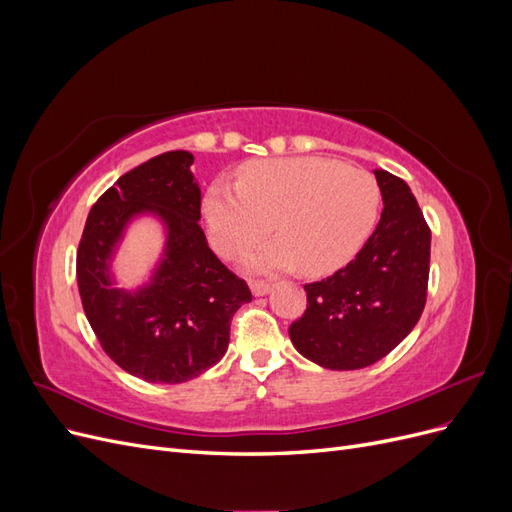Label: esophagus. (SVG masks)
Returning a JSON list of instances; mask_svg holds the SVG:
<instances>
[{
    "mask_svg": "<svg viewBox=\"0 0 512 512\" xmlns=\"http://www.w3.org/2000/svg\"><path fill=\"white\" fill-rule=\"evenodd\" d=\"M252 292L256 294V297H262V294H267L271 290V284L265 282V280H252Z\"/></svg>",
    "mask_w": 512,
    "mask_h": 512,
    "instance_id": "obj_1",
    "label": "esophagus"
}]
</instances>
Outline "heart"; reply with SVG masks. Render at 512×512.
Instances as JSON below:
<instances>
[{
	"instance_id": "b5f03b06",
	"label": "heart",
	"mask_w": 512,
	"mask_h": 512,
	"mask_svg": "<svg viewBox=\"0 0 512 512\" xmlns=\"http://www.w3.org/2000/svg\"><path fill=\"white\" fill-rule=\"evenodd\" d=\"M382 192L378 179L333 158L301 156L252 160L239 166L237 188L213 183L203 218L213 250L235 260L273 230L280 239L252 256L258 271L299 265L324 275L361 250L376 226Z\"/></svg>"
}]
</instances>
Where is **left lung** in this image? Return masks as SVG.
Segmentation results:
<instances>
[{"label":"left lung","instance_id":"obj_1","mask_svg":"<svg viewBox=\"0 0 512 512\" xmlns=\"http://www.w3.org/2000/svg\"><path fill=\"white\" fill-rule=\"evenodd\" d=\"M384 209L371 237L346 267L305 284L307 309L290 339L327 369H361L397 348L427 301L431 230L408 183L374 170Z\"/></svg>","mask_w":512,"mask_h":512}]
</instances>
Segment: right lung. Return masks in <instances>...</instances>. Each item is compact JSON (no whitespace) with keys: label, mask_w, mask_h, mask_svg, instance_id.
Masks as SVG:
<instances>
[{"label":"right lung","mask_w":512,"mask_h":512,"mask_svg":"<svg viewBox=\"0 0 512 512\" xmlns=\"http://www.w3.org/2000/svg\"><path fill=\"white\" fill-rule=\"evenodd\" d=\"M190 151L162 156L121 175L91 207L76 252L85 316L102 350L128 374L179 384L218 363L230 320L252 301L250 286L211 252L200 228V190ZM158 212L169 228L154 282L138 293L110 286L107 258L136 212Z\"/></svg>","instance_id":"add662e5"}]
</instances>
